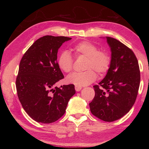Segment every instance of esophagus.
Listing matches in <instances>:
<instances>
[{"instance_id":"34e87169","label":"esophagus","mask_w":149,"mask_h":149,"mask_svg":"<svg viewBox=\"0 0 149 149\" xmlns=\"http://www.w3.org/2000/svg\"><path fill=\"white\" fill-rule=\"evenodd\" d=\"M81 87H80V86H77V85H75V91H79L81 89Z\"/></svg>"}]
</instances>
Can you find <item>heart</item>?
I'll return each mask as SVG.
<instances>
[{"mask_svg":"<svg viewBox=\"0 0 149 149\" xmlns=\"http://www.w3.org/2000/svg\"><path fill=\"white\" fill-rule=\"evenodd\" d=\"M75 56L86 57L84 68L85 71L75 72L67 77L68 83L77 86H85L91 84L97 78V73L102 75L107 73L111 64L110 57L107 52L98 50L92 42L83 41L77 42L72 47ZM58 65L60 70L65 73L72 72L74 58L67 50H64L58 58Z\"/></svg>","mask_w":149,"mask_h":149,"instance_id":"heart-1","label":"heart"}]
</instances>
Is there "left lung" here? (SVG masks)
<instances>
[{"instance_id":"left-lung-1","label":"left lung","mask_w":149,"mask_h":149,"mask_svg":"<svg viewBox=\"0 0 149 149\" xmlns=\"http://www.w3.org/2000/svg\"><path fill=\"white\" fill-rule=\"evenodd\" d=\"M112 52L110 69L99 85L93 86L95 97L89 103L92 114L104 122H114L129 112L137 99L140 70L133 50L110 37Z\"/></svg>"}]
</instances>
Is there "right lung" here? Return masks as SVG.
Listing matches in <instances>:
<instances>
[{"instance_id": "1", "label": "right lung", "mask_w": 149, "mask_h": 149, "mask_svg": "<svg viewBox=\"0 0 149 149\" xmlns=\"http://www.w3.org/2000/svg\"><path fill=\"white\" fill-rule=\"evenodd\" d=\"M72 38L46 35L35 41L19 62L16 86L24 110L33 120L50 123L64 114L75 93L74 85L54 87L64 77L57 62L58 50Z\"/></svg>"}]
</instances>
